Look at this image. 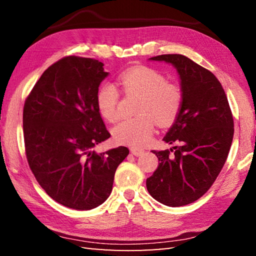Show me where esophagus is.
<instances>
[{"label": "esophagus", "instance_id": "1", "mask_svg": "<svg viewBox=\"0 0 256 256\" xmlns=\"http://www.w3.org/2000/svg\"><path fill=\"white\" fill-rule=\"evenodd\" d=\"M131 153H132L133 155H135V156H140V155H142V154L144 153V150H138V148H131Z\"/></svg>", "mask_w": 256, "mask_h": 256}]
</instances>
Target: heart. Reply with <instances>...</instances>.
<instances>
[{
    "label": "heart",
    "mask_w": 256,
    "mask_h": 256,
    "mask_svg": "<svg viewBox=\"0 0 256 256\" xmlns=\"http://www.w3.org/2000/svg\"><path fill=\"white\" fill-rule=\"evenodd\" d=\"M128 94L140 96L136 118H124L112 128L118 144L140 148L150 138L155 122L165 126L175 121L182 103V94L175 84L167 82L164 74L148 67H135L118 78ZM120 94L111 82H103L96 91V104L102 118L110 122L118 118Z\"/></svg>",
    "instance_id": "heart-1"
}]
</instances>
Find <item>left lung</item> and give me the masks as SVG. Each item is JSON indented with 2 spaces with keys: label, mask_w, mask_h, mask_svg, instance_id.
<instances>
[{
  "label": "left lung",
  "mask_w": 256,
  "mask_h": 256,
  "mask_svg": "<svg viewBox=\"0 0 256 256\" xmlns=\"http://www.w3.org/2000/svg\"><path fill=\"white\" fill-rule=\"evenodd\" d=\"M150 60L165 62L176 69L182 103L162 138L179 146L152 150L160 164L146 179V187L162 204H189L208 192L226 160L234 133L230 106L216 76L188 57L172 54Z\"/></svg>",
  "instance_id": "1"
}]
</instances>
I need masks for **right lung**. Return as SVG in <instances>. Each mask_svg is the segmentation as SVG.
I'll list each match as a JSON object with an SVG mask.
<instances>
[{"instance_id": "right-lung-1", "label": "right lung", "mask_w": 256, "mask_h": 256, "mask_svg": "<svg viewBox=\"0 0 256 256\" xmlns=\"http://www.w3.org/2000/svg\"><path fill=\"white\" fill-rule=\"evenodd\" d=\"M103 66L96 59L64 57L45 70L24 104L30 170L50 197L76 210L104 202L118 166L128 155L124 146L100 154L92 150L111 136L96 104L108 74Z\"/></svg>"}]
</instances>
